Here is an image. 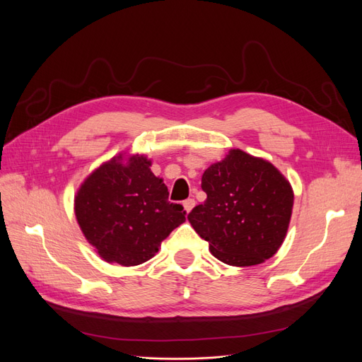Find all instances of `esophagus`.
I'll return each mask as SVG.
<instances>
[{
	"instance_id": "34e87169",
	"label": "esophagus",
	"mask_w": 362,
	"mask_h": 362,
	"mask_svg": "<svg viewBox=\"0 0 362 362\" xmlns=\"http://www.w3.org/2000/svg\"><path fill=\"white\" fill-rule=\"evenodd\" d=\"M182 206H184V211L189 214V213L192 211V208L194 206V199H185V201L182 202Z\"/></svg>"
}]
</instances>
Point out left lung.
Masks as SVG:
<instances>
[{"label":"left lung","instance_id":"left-lung-1","mask_svg":"<svg viewBox=\"0 0 362 362\" xmlns=\"http://www.w3.org/2000/svg\"><path fill=\"white\" fill-rule=\"evenodd\" d=\"M202 190L205 202L187 218L217 259L249 267L276 254L288 231L294 193L270 161L231 149L204 172Z\"/></svg>","mask_w":362,"mask_h":362}]
</instances>
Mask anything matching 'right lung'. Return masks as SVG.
Wrapping results in <instances>:
<instances>
[{"mask_svg":"<svg viewBox=\"0 0 362 362\" xmlns=\"http://www.w3.org/2000/svg\"><path fill=\"white\" fill-rule=\"evenodd\" d=\"M149 168L145 156L119 154L95 169L76 190V222L107 262L141 264L185 222L182 205L168 201V187Z\"/></svg>","mask_w":362,"mask_h":362,"instance_id":"right-lung-1","label":"right lung"}]
</instances>
